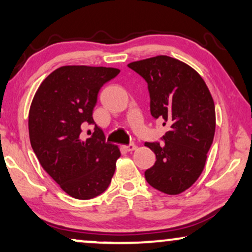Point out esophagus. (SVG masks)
<instances>
[{
  "mask_svg": "<svg viewBox=\"0 0 252 252\" xmlns=\"http://www.w3.org/2000/svg\"><path fill=\"white\" fill-rule=\"evenodd\" d=\"M124 148H125L127 151H133V150L136 149L137 146H136V144H134V143H130V144H128V146H124Z\"/></svg>",
  "mask_w": 252,
  "mask_h": 252,
  "instance_id": "1",
  "label": "esophagus"
}]
</instances>
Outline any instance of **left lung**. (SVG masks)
Listing matches in <instances>:
<instances>
[{
	"label": "left lung",
	"instance_id": "left-lung-1",
	"mask_svg": "<svg viewBox=\"0 0 252 252\" xmlns=\"http://www.w3.org/2000/svg\"><path fill=\"white\" fill-rule=\"evenodd\" d=\"M128 67L148 82L151 116L168 127L163 143L144 144L156 155V163L144 173L148 184L164 194H181L202 174L215 137L211 93L201 75L177 58L160 55Z\"/></svg>",
	"mask_w": 252,
	"mask_h": 252
}]
</instances>
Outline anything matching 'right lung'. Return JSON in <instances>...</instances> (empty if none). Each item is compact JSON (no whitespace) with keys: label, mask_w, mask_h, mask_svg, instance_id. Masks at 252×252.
I'll use <instances>...</instances> for the list:
<instances>
[{"label":"right lung","mask_w":252,"mask_h":252,"mask_svg":"<svg viewBox=\"0 0 252 252\" xmlns=\"http://www.w3.org/2000/svg\"><path fill=\"white\" fill-rule=\"evenodd\" d=\"M115 67L66 65L48 75L31 103V146L43 170L67 195L91 199L109 187L120 157L97 125L91 138L82 127L95 125L93 110L99 89L118 75Z\"/></svg>","instance_id":"right-lung-1"}]
</instances>
